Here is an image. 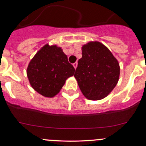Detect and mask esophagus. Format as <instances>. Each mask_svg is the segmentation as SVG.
I'll use <instances>...</instances> for the list:
<instances>
[{
    "instance_id": "1",
    "label": "esophagus",
    "mask_w": 146,
    "mask_h": 146,
    "mask_svg": "<svg viewBox=\"0 0 146 146\" xmlns=\"http://www.w3.org/2000/svg\"><path fill=\"white\" fill-rule=\"evenodd\" d=\"M73 67H74V68H75V69H76V68H77V66H78V64H77V62L74 63V64H73Z\"/></svg>"
}]
</instances>
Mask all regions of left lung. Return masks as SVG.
I'll use <instances>...</instances> for the list:
<instances>
[{
    "instance_id": "8db88e82",
    "label": "left lung",
    "mask_w": 146,
    "mask_h": 146,
    "mask_svg": "<svg viewBox=\"0 0 146 146\" xmlns=\"http://www.w3.org/2000/svg\"><path fill=\"white\" fill-rule=\"evenodd\" d=\"M120 66L110 50L95 41L82 46V58L74 77L82 95L90 100L106 98L119 81Z\"/></svg>"
}]
</instances>
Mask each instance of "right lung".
I'll list each match as a JSON object with an SVG mask.
<instances>
[{"mask_svg":"<svg viewBox=\"0 0 146 146\" xmlns=\"http://www.w3.org/2000/svg\"><path fill=\"white\" fill-rule=\"evenodd\" d=\"M75 68L68 61L61 47L46 44L36 53L27 68L32 88L45 98L57 95L66 80L74 75Z\"/></svg>","mask_w":146,"mask_h":146,"instance_id":"obj_1","label":"right lung"}]
</instances>
